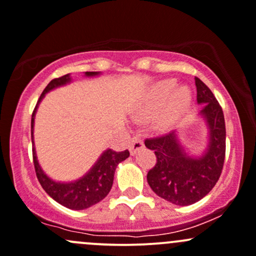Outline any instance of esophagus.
I'll return each instance as SVG.
<instances>
[{
	"instance_id": "esophagus-1",
	"label": "esophagus",
	"mask_w": 256,
	"mask_h": 256,
	"mask_svg": "<svg viewBox=\"0 0 256 256\" xmlns=\"http://www.w3.org/2000/svg\"><path fill=\"white\" fill-rule=\"evenodd\" d=\"M144 147V141H142L140 137L135 136L132 140H131V144H130V147H128V150H130L131 156H135L136 153L138 152V150H141Z\"/></svg>"
}]
</instances>
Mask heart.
<instances>
[{
    "label": "heart",
    "mask_w": 256,
    "mask_h": 256,
    "mask_svg": "<svg viewBox=\"0 0 256 256\" xmlns=\"http://www.w3.org/2000/svg\"><path fill=\"white\" fill-rule=\"evenodd\" d=\"M192 102V90L188 86H178L174 78L160 80L153 83L137 103L134 116H154L153 124L160 131L174 128L184 118Z\"/></svg>",
    "instance_id": "heart-1"
}]
</instances>
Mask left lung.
<instances>
[{"instance_id": "obj_1", "label": "left lung", "mask_w": 256, "mask_h": 256, "mask_svg": "<svg viewBox=\"0 0 256 256\" xmlns=\"http://www.w3.org/2000/svg\"><path fill=\"white\" fill-rule=\"evenodd\" d=\"M198 116L207 128V144L201 154L194 156L174 132L144 141L154 150L157 163L147 174L150 189L160 198L178 206L198 202L218 182L226 154V125L222 108L210 88L198 77Z\"/></svg>"}]
</instances>
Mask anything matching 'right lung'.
Listing matches in <instances>:
<instances>
[{
    "instance_id": "right-lung-1",
    "label": "right lung",
    "mask_w": 256,
    "mask_h": 256,
    "mask_svg": "<svg viewBox=\"0 0 256 256\" xmlns=\"http://www.w3.org/2000/svg\"><path fill=\"white\" fill-rule=\"evenodd\" d=\"M100 72H84V77H96L99 76ZM72 82L71 74H67L60 78L52 80L49 84L45 87L38 100L36 109L32 115V142H33V160L36 173L42 189L50 195L56 202L71 210H86L88 207L96 205L99 201L103 200L109 194L114 182L115 169L118 164L125 160L130 156L128 150L122 152H115L112 150H106L96 162L93 164L92 168L87 172L83 176L78 178L74 182H56L42 170V166L39 164L36 157V146H34V121H36V110L39 108L40 102L45 96V94L56 90L58 87L68 84Z\"/></svg>"
}]
</instances>
